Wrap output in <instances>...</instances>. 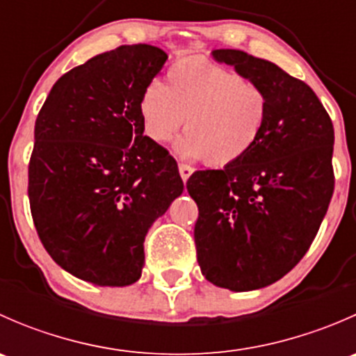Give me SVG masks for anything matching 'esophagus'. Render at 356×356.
<instances>
[{
	"label": "esophagus",
	"mask_w": 356,
	"mask_h": 356,
	"mask_svg": "<svg viewBox=\"0 0 356 356\" xmlns=\"http://www.w3.org/2000/svg\"><path fill=\"white\" fill-rule=\"evenodd\" d=\"M179 174H181L182 181L186 182L189 177H191L193 167H189V165H186V163H179Z\"/></svg>",
	"instance_id": "obj_1"
}]
</instances>
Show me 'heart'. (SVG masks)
<instances>
[{
  "label": "heart",
  "instance_id": "b5f03b06",
  "mask_svg": "<svg viewBox=\"0 0 356 356\" xmlns=\"http://www.w3.org/2000/svg\"><path fill=\"white\" fill-rule=\"evenodd\" d=\"M145 134L167 145L184 122L179 155L225 167L253 149L265 129L268 98L260 86L203 58L175 62L167 84L152 82L139 98Z\"/></svg>",
  "mask_w": 356,
  "mask_h": 356
}]
</instances>
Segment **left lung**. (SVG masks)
Listing matches in <instances>:
<instances>
[{"label":"left lung","mask_w":356,"mask_h":356,"mask_svg":"<svg viewBox=\"0 0 356 356\" xmlns=\"http://www.w3.org/2000/svg\"><path fill=\"white\" fill-rule=\"evenodd\" d=\"M260 86L268 115L246 156L189 177L198 204L195 243L201 274L218 288L253 291L279 281L305 257L334 191V127L310 86L239 49H213Z\"/></svg>","instance_id":"obj_1"}]
</instances>
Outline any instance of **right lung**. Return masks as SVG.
I'll return each instance as SVG.
<instances>
[{"label": "right lung", "instance_id": "right-lung-1", "mask_svg": "<svg viewBox=\"0 0 356 356\" xmlns=\"http://www.w3.org/2000/svg\"><path fill=\"white\" fill-rule=\"evenodd\" d=\"M167 53L118 46L63 74L35 118L29 201L49 257L96 286L141 277L148 229L184 191L177 161L145 136L139 98Z\"/></svg>", "mask_w": 356, "mask_h": 356}]
</instances>
